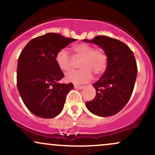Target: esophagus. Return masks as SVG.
<instances>
[{
  "label": "esophagus",
  "instance_id": "1",
  "mask_svg": "<svg viewBox=\"0 0 155 155\" xmlns=\"http://www.w3.org/2000/svg\"><path fill=\"white\" fill-rule=\"evenodd\" d=\"M74 88L79 89V90H81V89L84 88V86H81V85H74Z\"/></svg>",
  "mask_w": 155,
  "mask_h": 155
}]
</instances>
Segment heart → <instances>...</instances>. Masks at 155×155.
Wrapping results in <instances>:
<instances>
[{
	"label": "heart",
	"instance_id": "b5f03b06",
	"mask_svg": "<svg viewBox=\"0 0 155 155\" xmlns=\"http://www.w3.org/2000/svg\"><path fill=\"white\" fill-rule=\"evenodd\" d=\"M76 57L81 58L79 70L67 73L65 80L76 84L86 83L92 78V74L100 75L106 70L108 58L106 51L101 48H95L88 44H76L71 47ZM55 62L60 70L68 71L71 68V60L65 49H60L55 55Z\"/></svg>",
	"mask_w": 155,
	"mask_h": 155
}]
</instances>
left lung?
Returning a JSON list of instances; mask_svg holds the SVG:
<instances>
[{"label":"left lung","instance_id":"8db88e82","mask_svg":"<svg viewBox=\"0 0 155 155\" xmlns=\"http://www.w3.org/2000/svg\"><path fill=\"white\" fill-rule=\"evenodd\" d=\"M83 41L98 45L108 58L106 71L92 84L95 98L86 102L87 108L97 116L116 114L127 104L134 89L138 68L133 51L123 42L105 35Z\"/></svg>","mask_w":155,"mask_h":155}]
</instances>
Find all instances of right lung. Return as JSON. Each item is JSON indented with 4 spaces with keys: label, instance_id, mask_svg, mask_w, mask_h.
I'll list each match as a JSON object with an SVG mask.
<instances>
[{
    "label": "right lung",
    "instance_id": "add662e5",
    "mask_svg": "<svg viewBox=\"0 0 155 155\" xmlns=\"http://www.w3.org/2000/svg\"><path fill=\"white\" fill-rule=\"evenodd\" d=\"M76 39L49 33L30 41L21 51L17 70L19 95L26 107L41 118H53L63 110L72 83L60 84L64 74L55 55Z\"/></svg>",
    "mask_w": 155,
    "mask_h": 155
}]
</instances>
